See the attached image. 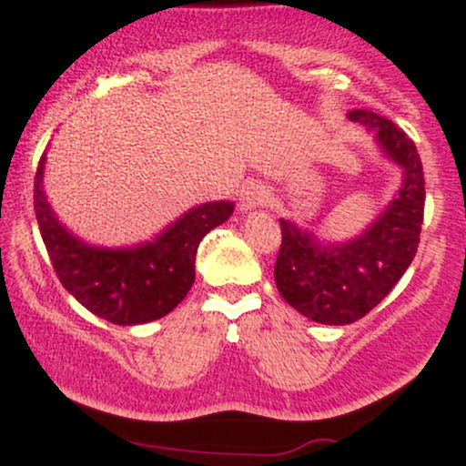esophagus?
Returning a JSON list of instances; mask_svg holds the SVG:
<instances>
[{
    "label": "esophagus",
    "instance_id": "1",
    "mask_svg": "<svg viewBox=\"0 0 466 466\" xmlns=\"http://www.w3.org/2000/svg\"><path fill=\"white\" fill-rule=\"evenodd\" d=\"M267 199V192L263 186L258 184H248L243 190H240V197H238V208L240 212H251L256 210V208H260Z\"/></svg>",
    "mask_w": 466,
    "mask_h": 466
}]
</instances>
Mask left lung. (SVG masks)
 <instances>
[{
    "mask_svg": "<svg viewBox=\"0 0 466 466\" xmlns=\"http://www.w3.org/2000/svg\"><path fill=\"white\" fill-rule=\"evenodd\" d=\"M374 147L400 170V186L383 210L349 238H324L280 218L282 245L274 267L287 304L318 324L344 326L370 313L392 291L419 248L425 177L414 142L394 122L366 109L349 111Z\"/></svg>",
    "mask_w": 466,
    "mask_h": 466,
    "instance_id": "left-lung-1",
    "label": "left lung"
}]
</instances>
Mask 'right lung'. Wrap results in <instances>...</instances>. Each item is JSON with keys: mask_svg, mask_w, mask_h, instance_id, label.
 Segmentation results:
<instances>
[{"mask_svg": "<svg viewBox=\"0 0 466 466\" xmlns=\"http://www.w3.org/2000/svg\"><path fill=\"white\" fill-rule=\"evenodd\" d=\"M46 162L44 153L35 177V212L61 285L111 324H147L173 311L195 282L201 238L232 217L234 203H199L151 240L105 248L80 238L56 217L44 188Z\"/></svg>", "mask_w": 466, "mask_h": 466, "instance_id": "right-lung-1", "label": "right lung"}]
</instances>
